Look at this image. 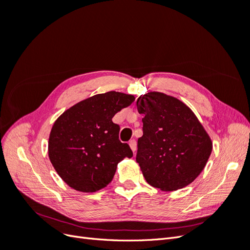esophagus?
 I'll use <instances>...</instances> for the list:
<instances>
[{
	"label": "esophagus",
	"mask_w": 250,
	"mask_h": 250,
	"mask_svg": "<svg viewBox=\"0 0 250 250\" xmlns=\"http://www.w3.org/2000/svg\"><path fill=\"white\" fill-rule=\"evenodd\" d=\"M129 146H130V148H131V150L133 151H135V149H137V142H135V140H131V141H129Z\"/></svg>",
	"instance_id": "obj_1"
}]
</instances>
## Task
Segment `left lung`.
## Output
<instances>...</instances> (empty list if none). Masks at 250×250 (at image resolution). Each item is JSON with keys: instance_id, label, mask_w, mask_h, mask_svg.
<instances>
[{"instance_id": "1", "label": "left lung", "mask_w": 250, "mask_h": 250, "mask_svg": "<svg viewBox=\"0 0 250 250\" xmlns=\"http://www.w3.org/2000/svg\"><path fill=\"white\" fill-rule=\"evenodd\" d=\"M137 107L144 115L137 162L147 183L162 191L193 183L213 148L197 117L176 98L158 92L140 97Z\"/></svg>"}]
</instances>
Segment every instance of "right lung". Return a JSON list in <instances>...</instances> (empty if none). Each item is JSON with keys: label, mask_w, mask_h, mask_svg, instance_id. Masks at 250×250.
Listing matches in <instances>:
<instances>
[{"label": "right lung", "mask_w": 250, "mask_h": 250, "mask_svg": "<svg viewBox=\"0 0 250 250\" xmlns=\"http://www.w3.org/2000/svg\"><path fill=\"white\" fill-rule=\"evenodd\" d=\"M134 97L118 92L99 94L65 110L52 127L49 157L58 175L75 190L93 193L106 187L117 165L133 153L119 140L118 111Z\"/></svg>", "instance_id": "obj_1"}]
</instances>
